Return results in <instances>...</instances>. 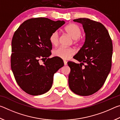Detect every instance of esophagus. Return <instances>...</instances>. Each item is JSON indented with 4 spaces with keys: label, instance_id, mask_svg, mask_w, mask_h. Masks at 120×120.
<instances>
[{
    "label": "esophagus",
    "instance_id": "esophagus-1",
    "mask_svg": "<svg viewBox=\"0 0 120 120\" xmlns=\"http://www.w3.org/2000/svg\"><path fill=\"white\" fill-rule=\"evenodd\" d=\"M64 64L65 65V66L67 64V62L66 60H64Z\"/></svg>",
    "mask_w": 120,
    "mask_h": 120
}]
</instances>
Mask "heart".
Returning a JSON list of instances; mask_svg holds the SVG:
<instances>
[{
	"instance_id": "b5f03b06",
	"label": "heart",
	"mask_w": 120,
	"mask_h": 120,
	"mask_svg": "<svg viewBox=\"0 0 120 120\" xmlns=\"http://www.w3.org/2000/svg\"><path fill=\"white\" fill-rule=\"evenodd\" d=\"M64 31L74 40L75 43L78 42V38L82 35V30L79 26L75 24H70L64 28ZM50 43L52 45H57L59 42V33L57 31H54L52 33L49 37ZM75 53L74 50L71 48H65L60 46L54 51V56L64 60L69 59Z\"/></svg>"
}]
</instances>
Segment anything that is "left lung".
Masks as SVG:
<instances>
[{
    "mask_svg": "<svg viewBox=\"0 0 120 120\" xmlns=\"http://www.w3.org/2000/svg\"><path fill=\"white\" fill-rule=\"evenodd\" d=\"M73 21L82 24L85 41L74 56L80 64L68 62L70 68L69 86L75 94L89 96L103 86L110 72L112 42L108 31L101 23L86 18Z\"/></svg>",
    "mask_w": 120,
    "mask_h": 120,
    "instance_id": "obj_1",
    "label": "left lung"
}]
</instances>
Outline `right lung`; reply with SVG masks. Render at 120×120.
I'll list each match as a JSON object with an SVG mask.
<instances>
[{"label": "right lung", "mask_w": 120, "mask_h": 120, "mask_svg": "<svg viewBox=\"0 0 120 120\" xmlns=\"http://www.w3.org/2000/svg\"><path fill=\"white\" fill-rule=\"evenodd\" d=\"M64 24V21L47 18L31 19L23 22L14 33L11 68L17 84L27 94L37 96L48 92L54 74L64 66L61 59L56 56L48 58L43 65L38 61L51 54L50 36Z\"/></svg>", "instance_id": "obj_1"}]
</instances>
